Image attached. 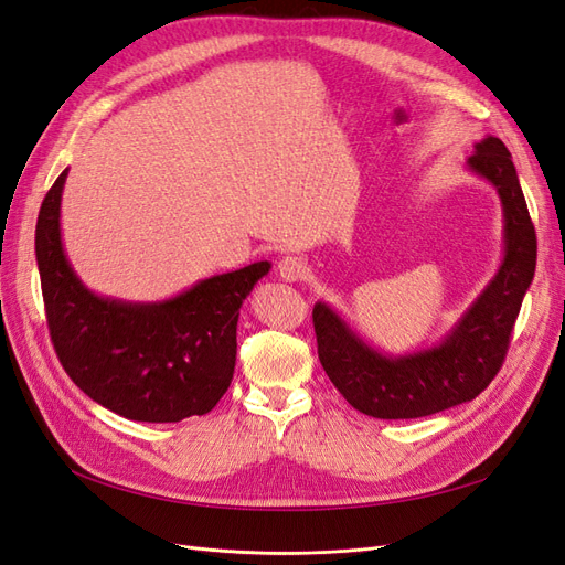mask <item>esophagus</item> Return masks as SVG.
<instances>
[{
  "label": "esophagus",
  "instance_id": "esophagus-1",
  "mask_svg": "<svg viewBox=\"0 0 565 565\" xmlns=\"http://www.w3.org/2000/svg\"><path fill=\"white\" fill-rule=\"evenodd\" d=\"M280 278L287 282H299L306 276V264L299 259V256H285L278 264Z\"/></svg>",
  "mask_w": 565,
  "mask_h": 565
}]
</instances>
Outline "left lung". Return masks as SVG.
<instances>
[{
  "label": "left lung",
  "instance_id": "left-lung-1",
  "mask_svg": "<svg viewBox=\"0 0 565 565\" xmlns=\"http://www.w3.org/2000/svg\"><path fill=\"white\" fill-rule=\"evenodd\" d=\"M467 167L486 179L502 202L504 254L494 278L436 347L388 355L358 334L332 306H313L318 358L355 409L377 419L429 417L473 401L500 372L523 297L535 276L537 237L511 162L498 139L473 146Z\"/></svg>",
  "mask_w": 565,
  "mask_h": 565
}]
</instances>
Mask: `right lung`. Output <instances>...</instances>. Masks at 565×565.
Listing matches in <instances>:
<instances>
[{
  "mask_svg": "<svg viewBox=\"0 0 565 565\" xmlns=\"http://www.w3.org/2000/svg\"><path fill=\"white\" fill-rule=\"evenodd\" d=\"M65 177L67 169L46 193L35 231L46 322L63 370L92 401L134 422L207 415L233 380L241 306L270 264L221 273L164 301L100 297L63 249Z\"/></svg>",
  "mask_w": 565,
  "mask_h": 565,
  "instance_id": "right-lung-1",
  "label": "right lung"
}]
</instances>
